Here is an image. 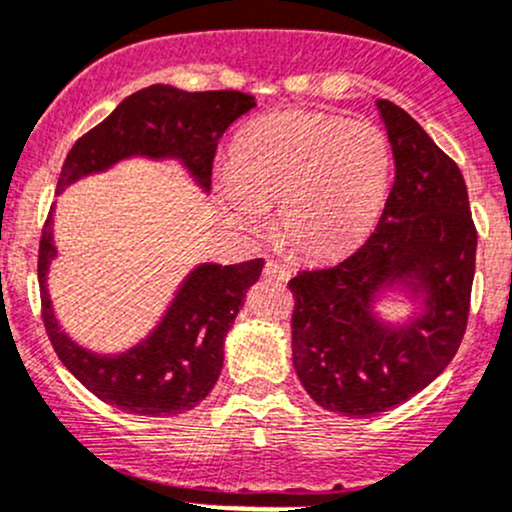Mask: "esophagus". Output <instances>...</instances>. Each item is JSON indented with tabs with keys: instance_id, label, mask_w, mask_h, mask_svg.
<instances>
[{
	"instance_id": "esophagus-1",
	"label": "esophagus",
	"mask_w": 512,
	"mask_h": 512,
	"mask_svg": "<svg viewBox=\"0 0 512 512\" xmlns=\"http://www.w3.org/2000/svg\"><path fill=\"white\" fill-rule=\"evenodd\" d=\"M262 274H265L267 279H277V282H289V277H292V272H289L287 267L279 265V262H274V260H267L265 272Z\"/></svg>"
}]
</instances>
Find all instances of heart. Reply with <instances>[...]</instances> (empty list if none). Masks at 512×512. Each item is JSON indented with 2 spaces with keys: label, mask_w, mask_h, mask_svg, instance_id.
I'll return each instance as SVG.
<instances>
[{
  "label": "heart",
  "mask_w": 512,
  "mask_h": 512,
  "mask_svg": "<svg viewBox=\"0 0 512 512\" xmlns=\"http://www.w3.org/2000/svg\"><path fill=\"white\" fill-rule=\"evenodd\" d=\"M392 176L385 132L321 112H282L240 132L220 176L230 223L257 230L279 201V233L306 255L355 245L378 220Z\"/></svg>",
  "instance_id": "obj_1"
}]
</instances>
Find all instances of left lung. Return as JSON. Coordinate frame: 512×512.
<instances>
[{
  "label": "left lung",
  "instance_id": "1",
  "mask_svg": "<svg viewBox=\"0 0 512 512\" xmlns=\"http://www.w3.org/2000/svg\"><path fill=\"white\" fill-rule=\"evenodd\" d=\"M395 184L375 233L346 260L299 272L292 360L311 400L370 417L402 405L439 378L464 338L476 228L464 176L402 107L378 100ZM392 296L408 314L385 320Z\"/></svg>",
  "mask_w": 512,
  "mask_h": 512
}]
</instances>
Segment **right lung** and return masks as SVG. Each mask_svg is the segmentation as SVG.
Wrapping results in <instances>:
<instances>
[{"mask_svg": "<svg viewBox=\"0 0 512 512\" xmlns=\"http://www.w3.org/2000/svg\"><path fill=\"white\" fill-rule=\"evenodd\" d=\"M257 102L238 90L186 93L174 85H149L129 95L88 134L73 144L63 161L56 193L88 176L105 174L127 159L174 161L203 193H211L218 139ZM51 206L39 247L43 324L58 358L95 397L142 417H164L193 410L213 390L223 370L225 336L260 279L265 260L218 265L201 262L176 287L157 326L120 353H98L63 331L48 272L58 257Z\"/></svg>", "mask_w": 512, "mask_h": 512, "instance_id": "1", "label": "right lung"}]
</instances>
